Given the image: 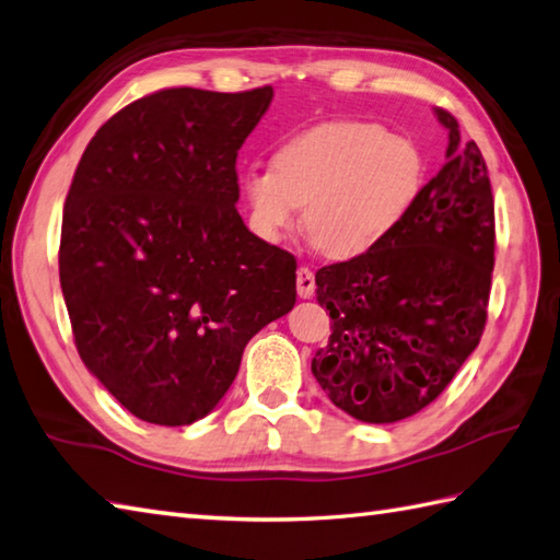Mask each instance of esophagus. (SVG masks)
Segmentation results:
<instances>
[{
  "instance_id": "1",
  "label": "esophagus",
  "mask_w": 560,
  "mask_h": 560,
  "mask_svg": "<svg viewBox=\"0 0 560 560\" xmlns=\"http://www.w3.org/2000/svg\"><path fill=\"white\" fill-rule=\"evenodd\" d=\"M295 287H299L301 299H313V295H315V273L308 267H299V271H295Z\"/></svg>"
}]
</instances>
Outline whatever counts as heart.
I'll return each mask as SVG.
<instances>
[{
  "label": "heart",
  "instance_id": "1",
  "mask_svg": "<svg viewBox=\"0 0 560 560\" xmlns=\"http://www.w3.org/2000/svg\"><path fill=\"white\" fill-rule=\"evenodd\" d=\"M410 140L364 120H325L289 136L273 167H249L240 194L249 225L277 243L303 223L335 259H357L386 243L422 186Z\"/></svg>",
  "mask_w": 560,
  "mask_h": 560
}]
</instances>
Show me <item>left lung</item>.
I'll return each instance as SVG.
<instances>
[{"mask_svg": "<svg viewBox=\"0 0 560 560\" xmlns=\"http://www.w3.org/2000/svg\"><path fill=\"white\" fill-rule=\"evenodd\" d=\"M434 112L448 130L444 167L386 243L315 273L332 335L313 357V376L339 410L371 424L440 398L486 330L495 265L488 167L458 120Z\"/></svg>", "mask_w": 560, "mask_h": 560, "instance_id": "8db88e82", "label": "left lung"}]
</instances>
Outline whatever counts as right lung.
I'll use <instances>...</instances> for the list:
<instances>
[{"instance_id": "right-lung-1", "label": "right lung", "mask_w": 560, "mask_h": 560, "mask_svg": "<svg viewBox=\"0 0 560 560\" xmlns=\"http://www.w3.org/2000/svg\"><path fill=\"white\" fill-rule=\"evenodd\" d=\"M271 86H177L120 108L77 164L60 287L77 352L136 418H206L245 345L295 303V257L237 213V150Z\"/></svg>"}]
</instances>
